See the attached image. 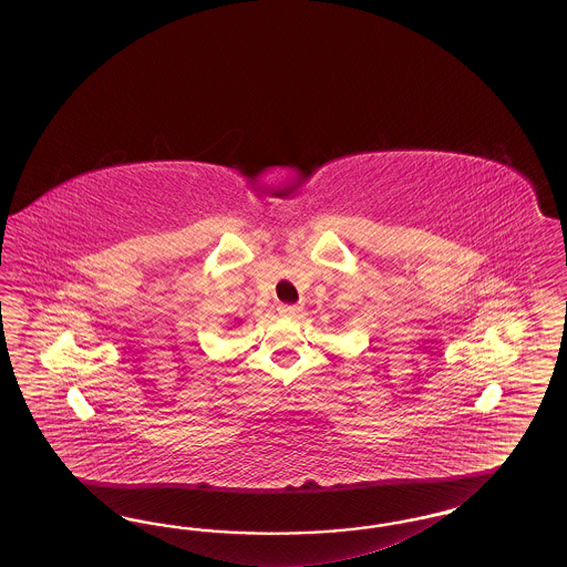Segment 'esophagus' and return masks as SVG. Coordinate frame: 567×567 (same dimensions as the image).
<instances>
[{
	"mask_svg": "<svg viewBox=\"0 0 567 567\" xmlns=\"http://www.w3.org/2000/svg\"><path fill=\"white\" fill-rule=\"evenodd\" d=\"M278 312H280L282 317H291V319H293V317H297V315L301 312V306H299V303H280V306H278Z\"/></svg>",
	"mask_w": 567,
	"mask_h": 567,
	"instance_id": "obj_1",
	"label": "esophagus"
}]
</instances>
